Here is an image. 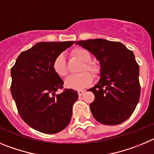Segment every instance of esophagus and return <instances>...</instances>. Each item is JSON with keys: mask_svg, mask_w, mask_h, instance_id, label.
<instances>
[{"mask_svg": "<svg viewBox=\"0 0 154 154\" xmlns=\"http://www.w3.org/2000/svg\"><path fill=\"white\" fill-rule=\"evenodd\" d=\"M77 92H78L79 96H82L83 94H84V92H85V91H83V90H80V91H78Z\"/></svg>", "mask_w": 154, "mask_h": 154, "instance_id": "34e87169", "label": "esophagus"}]
</instances>
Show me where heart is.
Returning <instances> with one entry per match:
<instances>
[{"label": "heart", "instance_id": "heart-1", "mask_svg": "<svg viewBox=\"0 0 154 154\" xmlns=\"http://www.w3.org/2000/svg\"><path fill=\"white\" fill-rule=\"evenodd\" d=\"M72 54L76 58L83 62L84 66L81 67V74L76 76H72L67 78L65 81V87L69 89L80 90L91 85L93 81V77L88 72H84L88 70L94 75V77H97L100 74V67L97 65L90 62L91 60V55L86 49L82 48H77L73 50ZM53 68L57 74L60 77H67L68 74V70L67 67V63L65 57L62 54L58 55L55 58L53 63Z\"/></svg>", "mask_w": 154, "mask_h": 154}]
</instances>
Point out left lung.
<instances>
[{
	"label": "left lung",
	"instance_id": "1",
	"mask_svg": "<svg viewBox=\"0 0 154 154\" xmlns=\"http://www.w3.org/2000/svg\"><path fill=\"white\" fill-rule=\"evenodd\" d=\"M100 62V80L88 91L95 98L90 104L99 123L117 125L131 117L140 95L139 65L132 51L120 42L105 39L76 41Z\"/></svg>",
	"mask_w": 154,
	"mask_h": 154
}]
</instances>
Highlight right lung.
<instances>
[{
    "instance_id": "right-lung-1",
    "label": "right lung",
    "mask_w": 154,
    "mask_h": 154,
    "mask_svg": "<svg viewBox=\"0 0 154 154\" xmlns=\"http://www.w3.org/2000/svg\"><path fill=\"white\" fill-rule=\"evenodd\" d=\"M74 41L37 43L17 58L11 87L19 114L27 125L44 134H56L70 124L77 91L63 88L53 68L55 58Z\"/></svg>"
}]
</instances>
